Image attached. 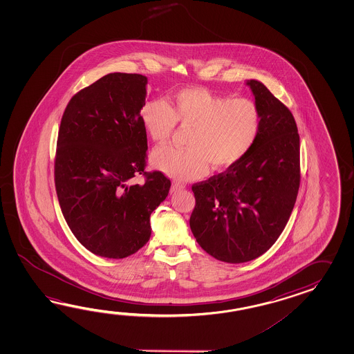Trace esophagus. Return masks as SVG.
<instances>
[{"mask_svg":"<svg viewBox=\"0 0 354 354\" xmlns=\"http://www.w3.org/2000/svg\"><path fill=\"white\" fill-rule=\"evenodd\" d=\"M185 187H186L185 185H182V183H177V182H176V183L172 185V187H171V192H172V194H176V192H178V191L183 189Z\"/></svg>","mask_w":354,"mask_h":354,"instance_id":"1","label":"esophagus"}]
</instances>
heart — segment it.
<instances>
[{"label":"heart","mask_w":354,"mask_h":354,"mask_svg":"<svg viewBox=\"0 0 354 354\" xmlns=\"http://www.w3.org/2000/svg\"><path fill=\"white\" fill-rule=\"evenodd\" d=\"M140 120L156 144H166L176 124L191 127L187 149L162 147L151 153V166L180 180L201 178L214 169L234 166L256 144L262 115L249 98H229L205 87L177 91L168 101L151 100L140 110Z\"/></svg>","instance_id":"1"}]
</instances>
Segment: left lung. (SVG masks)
Listing matches in <instances>:
<instances>
[{"mask_svg": "<svg viewBox=\"0 0 354 354\" xmlns=\"http://www.w3.org/2000/svg\"><path fill=\"white\" fill-rule=\"evenodd\" d=\"M262 128L248 154L192 186L189 226L200 247L226 263L262 256L279 239L300 187V136L291 111L263 83L249 80Z\"/></svg>", "mask_w": 354, "mask_h": 354, "instance_id": "8db88e82", "label": "left lung"}]
</instances>
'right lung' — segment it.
Wrapping results in <instances>:
<instances>
[{
  "mask_svg": "<svg viewBox=\"0 0 354 354\" xmlns=\"http://www.w3.org/2000/svg\"><path fill=\"white\" fill-rule=\"evenodd\" d=\"M147 83L145 75L109 73L75 93L62 116L57 196L69 229L96 256L120 259L144 247L151 214L169 192L165 174L144 172ZM138 174L142 185L131 180Z\"/></svg>",
  "mask_w": 354,
  "mask_h": 354,
  "instance_id": "add662e5",
  "label": "right lung"
}]
</instances>
